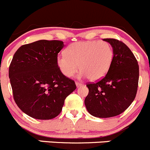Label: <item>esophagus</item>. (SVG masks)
<instances>
[{
	"label": "esophagus",
	"mask_w": 150,
	"mask_h": 150,
	"mask_svg": "<svg viewBox=\"0 0 150 150\" xmlns=\"http://www.w3.org/2000/svg\"><path fill=\"white\" fill-rule=\"evenodd\" d=\"M75 84H76L77 87H79V86H82V85H83L82 83H81V82H78V81H76V83H75Z\"/></svg>",
	"instance_id": "34e87169"
}]
</instances>
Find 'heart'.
I'll return each instance as SVG.
<instances>
[{"mask_svg":"<svg viewBox=\"0 0 150 150\" xmlns=\"http://www.w3.org/2000/svg\"><path fill=\"white\" fill-rule=\"evenodd\" d=\"M113 58L114 51L110 43L89 40L69 45L66 54L62 53L57 56V63L64 76H73L80 68L81 76L94 81L102 79L107 75Z\"/></svg>","mask_w":150,"mask_h":150,"instance_id":"obj_1","label":"heart"}]
</instances>
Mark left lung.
<instances>
[{"label":"left lung","instance_id":"1","mask_svg":"<svg viewBox=\"0 0 150 150\" xmlns=\"http://www.w3.org/2000/svg\"><path fill=\"white\" fill-rule=\"evenodd\" d=\"M111 44L114 58L102 79L88 83V94L85 105L91 115L111 117L123 112L134 100L138 89L139 68L132 51L120 40L104 38Z\"/></svg>","mask_w":150,"mask_h":150}]
</instances>
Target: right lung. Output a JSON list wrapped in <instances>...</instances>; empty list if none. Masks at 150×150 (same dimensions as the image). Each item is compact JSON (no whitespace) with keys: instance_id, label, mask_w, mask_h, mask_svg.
<instances>
[{"instance_id":"right-lung-1","label":"right lung","mask_w":150,"mask_h":150,"mask_svg":"<svg viewBox=\"0 0 150 150\" xmlns=\"http://www.w3.org/2000/svg\"><path fill=\"white\" fill-rule=\"evenodd\" d=\"M64 45L57 40H40L18 48L8 76L13 99L19 108L33 118L49 120L59 115L64 99L76 88L57 63Z\"/></svg>"}]
</instances>
